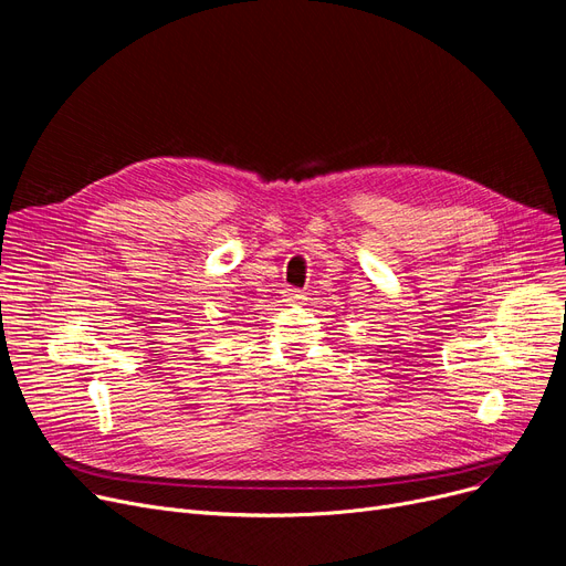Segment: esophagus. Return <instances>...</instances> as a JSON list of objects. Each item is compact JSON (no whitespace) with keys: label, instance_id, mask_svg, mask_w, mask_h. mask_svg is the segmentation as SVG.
I'll use <instances>...</instances> for the list:
<instances>
[{"label":"esophagus","instance_id":"1","mask_svg":"<svg viewBox=\"0 0 566 566\" xmlns=\"http://www.w3.org/2000/svg\"><path fill=\"white\" fill-rule=\"evenodd\" d=\"M306 297H304V292L302 290H292V287H287L285 292H283V302L285 304H302Z\"/></svg>","mask_w":566,"mask_h":566}]
</instances>
